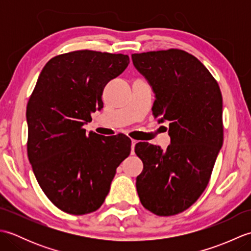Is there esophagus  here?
I'll return each instance as SVG.
<instances>
[{
    "label": "esophagus",
    "mask_w": 251,
    "mask_h": 251,
    "mask_svg": "<svg viewBox=\"0 0 251 251\" xmlns=\"http://www.w3.org/2000/svg\"><path fill=\"white\" fill-rule=\"evenodd\" d=\"M137 143H138L137 140L131 139V150H132V151H134V148H135V146L137 145Z\"/></svg>",
    "instance_id": "34e87169"
}]
</instances>
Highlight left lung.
<instances>
[{
	"instance_id": "1",
	"label": "left lung",
	"mask_w": 251,
	"mask_h": 251,
	"mask_svg": "<svg viewBox=\"0 0 251 251\" xmlns=\"http://www.w3.org/2000/svg\"><path fill=\"white\" fill-rule=\"evenodd\" d=\"M131 59L155 94L153 115L169 121L170 136L166 150L136 145L143 163L137 192L146 209L174 216L193 205L209 182L223 143L222 95L207 68L184 50L141 52Z\"/></svg>"
}]
</instances>
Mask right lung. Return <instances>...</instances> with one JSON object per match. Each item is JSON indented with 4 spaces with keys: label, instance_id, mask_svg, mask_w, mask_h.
Here are the masks:
<instances>
[{
    "label": "right lung",
    "instance_id": "1",
    "mask_svg": "<svg viewBox=\"0 0 251 251\" xmlns=\"http://www.w3.org/2000/svg\"><path fill=\"white\" fill-rule=\"evenodd\" d=\"M129 57L95 50L56 56L42 70L26 105L28 157L35 178L56 207L86 215L103 204L116 168L129 155L125 135L83 128L103 106V88Z\"/></svg>",
    "mask_w": 251,
    "mask_h": 251
}]
</instances>
